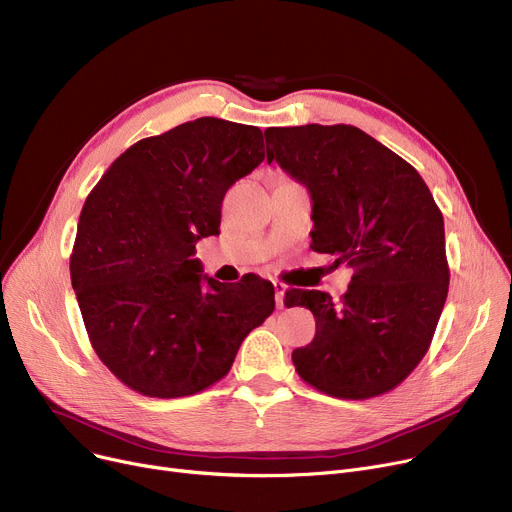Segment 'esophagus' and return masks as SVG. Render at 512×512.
<instances>
[{
    "mask_svg": "<svg viewBox=\"0 0 512 512\" xmlns=\"http://www.w3.org/2000/svg\"><path fill=\"white\" fill-rule=\"evenodd\" d=\"M274 290H276V307L278 309H284V292H286V286L282 282H274Z\"/></svg>",
    "mask_w": 512,
    "mask_h": 512,
    "instance_id": "34e87169",
    "label": "esophagus"
}]
</instances>
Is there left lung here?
<instances>
[{"label":"left lung","mask_w":512,"mask_h":512,"mask_svg":"<svg viewBox=\"0 0 512 512\" xmlns=\"http://www.w3.org/2000/svg\"><path fill=\"white\" fill-rule=\"evenodd\" d=\"M267 164L301 182L313 203L311 249L351 265L340 303L290 290L315 317L311 344L292 351L301 378L336 398L396 388L425 357L448 294L442 213L419 172L367 132L336 126L265 130Z\"/></svg>","instance_id":"8db88e82"}]
</instances>
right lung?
Masks as SVG:
<instances>
[{
    "label": "right lung",
    "mask_w": 512,
    "mask_h": 512,
    "mask_svg": "<svg viewBox=\"0 0 512 512\" xmlns=\"http://www.w3.org/2000/svg\"><path fill=\"white\" fill-rule=\"evenodd\" d=\"M265 157L263 132L220 118L184 122L126 149L80 211L70 278L97 357L153 398L197 394L230 371L270 317L259 276H203L197 240L220 234L228 188Z\"/></svg>",
    "instance_id": "1"
}]
</instances>
